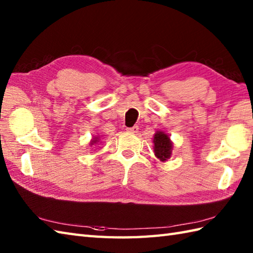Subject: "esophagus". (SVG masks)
Instances as JSON below:
<instances>
[{
	"mask_svg": "<svg viewBox=\"0 0 253 253\" xmlns=\"http://www.w3.org/2000/svg\"><path fill=\"white\" fill-rule=\"evenodd\" d=\"M138 130H139V127H138V126H133V127H129V128H127V131H128V132L136 133V132H138Z\"/></svg>",
	"mask_w": 253,
	"mask_h": 253,
	"instance_id": "obj_1",
	"label": "esophagus"
}]
</instances>
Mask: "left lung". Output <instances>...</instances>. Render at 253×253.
Here are the masks:
<instances>
[{"mask_svg": "<svg viewBox=\"0 0 253 253\" xmlns=\"http://www.w3.org/2000/svg\"><path fill=\"white\" fill-rule=\"evenodd\" d=\"M153 143L154 155L160 161L165 162V161H168L171 157L174 146L168 133L162 130H158L153 136Z\"/></svg>", "mask_w": 253, "mask_h": 253, "instance_id": "8db88e82", "label": "left lung"}]
</instances>
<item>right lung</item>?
Segmentation results:
<instances>
[{"label": "right lung", "mask_w": 253, "mask_h": 253, "mask_svg": "<svg viewBox=\"0 0 253 253\" xmlns=\"http://www.w3.org/2000/svg\"><path fill=\"white\" fill-rule=\"evenodd\" d=\"M99 142H100V137H99V136H94V137L90 140L89 146H90V147L95 146V144H99Z\"/></svg>", "instance_id": "right-lung-1"}]
</instances>
